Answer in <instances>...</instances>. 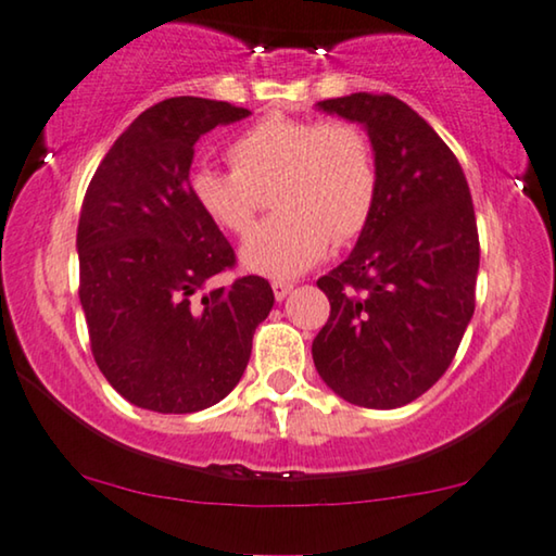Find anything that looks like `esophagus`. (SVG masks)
<instances>
[{
  "label": "esophagus",
  "mask_w": 556,
  "mask_h": 556,
  "mask_svg": "<svg viewBox=\"0 0 556 556\" xmlns=\"http://www.w3.org/2000/svg\"><path fill=\"white\" fill-rule=\"evenodd\" d=\"M291 291L293 283H288V280H273V295H276V301H283Z\"/></svg>",
  "instance_id": "esophagus-1"
}]
</instances>
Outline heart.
I'll list each match as a JSON object with an SVG mask.
<instances>
[{
	"label": "heart",
	"mask_w": 556,
	"mask_h": 556,
	"mask_svg": "<svg viewBox=\"0 0 556 556\" xmlns=\"http://www.w3.org/2000/svg\"><path fill=\"white\" fill-rule=\"evenodd\" d=\"M235 169L197 166L189 192L219 230L245 235L270 185L278 210L240 250L245 270L265 278H295L329 253L331 240L349 242L367 227L379 174L367 134L349 121L295 118L270 113L230 143Z\"/></svg>",
	"instance_id": "heart-1"
}]
</instances>
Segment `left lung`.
<instances>
[{
    "label": "left lung",
    "mask_w": 556,
    "mask_h": 556,
    "mask_svg": "<svg viewBox=\"0 0 556 556\" xmlns=\"http://www.w3.org/2000/svg\"><path fill=\"white\" fill-rule=\"evenodd\" d=\"M316 105L364 126L379 187L354 250L318 278L331 314L311 354L341 400L394 409L445 375L473 316L481 250L470 189L453 151L400 98Z\"/></svg>",
    "instance_id": "left-lung-1"
}]
</instances>
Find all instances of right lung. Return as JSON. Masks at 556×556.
<instances>
[{
    "label": "right lung",
    "mask_w": 556,
    "mask_h": 556,
    "mask_svg": "<svg viewBox=\"0 0 556 556\" xmlns=\"http://www.w3.org/2000/svg\"><path fill=\"white\" fill-rule=\"evenodd\" d=\"M248 109L179 96L151 105L103 156L78 223L80 306L109 384L162 415L200 413L240 382L273 308L261 276H215L235 253L189 192L194 143Z\"/></svg>",
    "instance_id": "1"
}]
</instances>
